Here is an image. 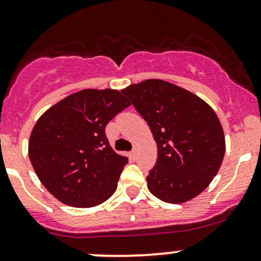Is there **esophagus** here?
I'll return each instance as SVG.
<instances>
[{
    "label": "esophagus",
    "instance_id": "esophagus-1",
    "mask_svg": "<svg viewBox=\"0 0 261 261\" xmlns=\"http://www.w3.org/2000/svg\"><path fill=\"white\" fill-rule=\"evenodd\" d=\"M136 155H138V147H134V150L133 151H131V156L133 158H136Z\"/></svg>",
    "mask_w": 261,
    "mask_h": 261
}]
</instances>
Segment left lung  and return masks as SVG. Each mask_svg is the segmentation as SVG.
Wrapping results in <instances>:
<instances>
[{
    "label": "left lung",
    "instance_id": "8db88e82",
    "mask_svg": "<svg viewBox=\"0 0 261 261\" xmlns=\"http://www.w3.org/2000/svg\"><path fill=\"white\" fill-rule=\"evenodd\" d=\"M146 121L158 147L147 188L160 201L184 203L201 194L225 156L222 125L208 103L162 80H146L122 89Z\"/></svg>",
    "mask_w": 261,
    "mask_h": 261
}]
</instances>
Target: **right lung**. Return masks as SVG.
Returning a JSON list of instances; mask_svg holds the SVG:
<instances>
[{"label":"right lung","mask_w":261,"mask_h":261,"mask_svg":"<svg viewBox=\"0 0 261 261\" xmlns=\"http://www.w3.org/2000/svg\"><path fill=\"white\" fill-rule=\"evenodd\" d=\"M130 101L117 89H82L46 110L34 125L29 158L62 203L89 208L115 193L127 156L114 151L105 127Z\"/></svg>","instance_id":"right-lung-1"}]
</instances>
